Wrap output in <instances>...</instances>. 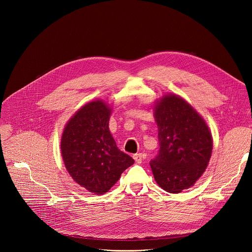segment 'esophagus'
Returning <instances> with one entry per match:
<instances>
[{
    "mask_svg": "<svg viewBox=\"0 0 252 252\" xmlns=\"http://www.w3.org/2000/svg\"><path fill=\"white\" fill-rule=\"evenodd\" d=\"M132 158L136 163H140L142 160V154H135V155H133Z\"/></svg>",
    "mask_w": 252,
    "mask_h": 252,
    "instance_id": "esophagus-1",
    "label": "esophagus"
}]
</instances>
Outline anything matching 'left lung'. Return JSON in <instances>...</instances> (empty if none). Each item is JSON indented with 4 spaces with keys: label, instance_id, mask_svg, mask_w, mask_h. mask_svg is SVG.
Here are the masks:
<instances>
[{
    "label": "left lung",
    "instance_id": "obj_1",
    "mask_svg": "<svg viewBox=\"0 0 252 252\" xmlns=\"http://www.w3.org/2000/svg\"><path fill=\"white\" fill-rule=\"evenodd\" d=\"M159 150L150 164L158 185L178 193L192 187L204 172L212 152L208 126L193 107L174 94L155 106Z\"/></svg>",
    "mask_w": 252,
    "mask_h": 252
}]
</instances>
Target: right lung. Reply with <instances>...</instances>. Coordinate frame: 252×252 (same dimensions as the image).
Wrapping results in <instances>:
<instances>
[{
  "mask_svg": "<svg viewBox=\"0 0 252 252\" xmlns=\"http://www.w3.org/2000/svg\"><path fill=\"white\" fill-rule=\"evenodd\" d=\"M111 109L104 101L89 102L66 124L62 157L74 181L96 194L110 190L134 160L120 151L109 128Z\"/></svg>",
  "mask_w": 252,
  "mask_h": 252,
  "instance_id": "1",
  "label": "right lung"
}]
</instances>
